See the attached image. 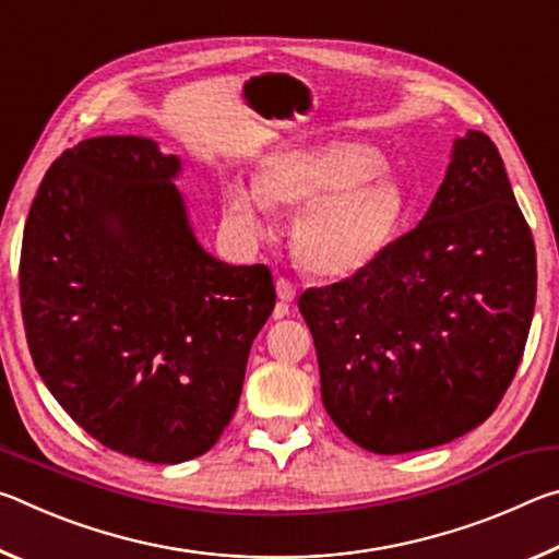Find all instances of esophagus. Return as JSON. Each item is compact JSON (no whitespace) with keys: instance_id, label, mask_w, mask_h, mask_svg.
<instances>
[{"instance_id":"obj_1","label":"esophagus","mask_w":559,"mask_h":559,"mask_svg":"<svg viewBox=\"0 0 559 559\" xmlns=\"http://www.w3.org/2000/svg\"><path fill=\"white\" fill-rule=\"evenodd\" d=\"M276 293H278V306L273 310V318H283L288 313V302L296 298V286L288 278H278L276 281Z\"/></svg>"}]
</instances>
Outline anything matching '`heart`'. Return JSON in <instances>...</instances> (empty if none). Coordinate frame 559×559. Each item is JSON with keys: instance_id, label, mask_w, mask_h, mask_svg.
Here are the masks:
<instances>
[{"instance_id": "heart-1", "label": "heart", "mask_w": 559, "mask_h": 559, "mask_svg": "<svg viewBox=\"0 0 559 559\" xmlns=\"http://www.w3.org/2000/svg\"><path fill=\"white\" fill-rule=\"evenodd\" d=\"M382 167L380 150L365 143L286 150L261 167L257 187H226L224 210L251 239L266 231V206L298 210L290 246L300 266L318 278H347L377 261L402 222V189Z\"/></svg>"}]
</instances>
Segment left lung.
Wrapping results in <instances>:
<instances>
[{"instance_id":"8db88e82","label":"left lung","mask_w":559,"mask_h":559,"mask_svg":"<svg viewBox=\"0 0 559 559\" xmlns=\"http://www.w3.org/2000/svg\"><path fill=\"white\" fill-rule=\"evenodd\" d=\"M535 290L533 234L503 159L468 130L416 229L365 271L298 298L330 419L372 453L476 429L523 359Z\"/></svg>"}]
</instances>
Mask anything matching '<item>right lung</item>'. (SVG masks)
<instances>
[{
    "label": "right lung",
    "instance_id": "1",
    "mask_svg": "<svg viewBox=\"0 0 559 559\" xmlns=\"http://www.w3.org/2000/svg\"><path fill=\"white\" fill-rule=\"evenodd\" d=\"M179 169L150 138L69 147L34 197L19 263L44 384L103 447L150 463L219 441L276 306L263 263L229 266L197 241Z\"/></svg>",
    "mask_w": 559,
    "mask_h": 559
}]
</instances>
